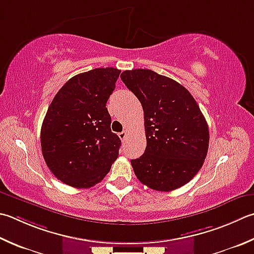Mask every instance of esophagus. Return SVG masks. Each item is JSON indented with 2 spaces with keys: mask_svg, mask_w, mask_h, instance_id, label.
I'll return each instance as SVG.
<instances>
[{
  "mask_svg": "<svg viewBox=\"0 0 254 254\" xmlns=\"http://www.w3.org/2000/svg\"><path fill=\"white\" fill-rule=\"evenodd\" d=\"M127 131H123L121 133H119V137H120L121 140H124V138L127 137Z\"/></svg>",
  "mask_w": 254,
  "mask_h": 254,
  "instance_id": "34e87169",
  "label": "esophagus"
}]
</instances>
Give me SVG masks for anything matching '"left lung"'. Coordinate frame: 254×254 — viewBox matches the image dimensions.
I'll return each mask as SVG.
<instances>
[{
    "label": "left lung",
    "instance_id": "1",
    "mask_svg": "<svg viewBox=\"0 0 254 254\" xmlns=\"http://www.w3.org/2000/svg\"><path fill=\"white\" fill-rule=\"evenodd\" d=\"M144 111L146 148L131 164L137 180L171 191L195 177L207 156L209 128L195 99L181 83L150 69L121 73Z\"/></svg>",
    "mask_w": 254,
    "mask_h": 254
}]
</instances>
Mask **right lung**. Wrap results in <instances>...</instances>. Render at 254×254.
<instances>
[{
	"instance_id": "right-lung-1",
	"label": "right lung",
	"mask_w": 254,
	"mask_h": 254,
	"mask_svg": "<svg viewBox=\"0 0 254 254\" xmlns=\"http://www.w3.org/2000/svg\"><path fill=\"white\" fill-rule=\"evenodd\" d=\"M121 70L96 68L61 88L42 124L44 160L59 181L74 188L100 183L119 156L121 140L106 108Z\"/></svg>"
}]
</instances>
